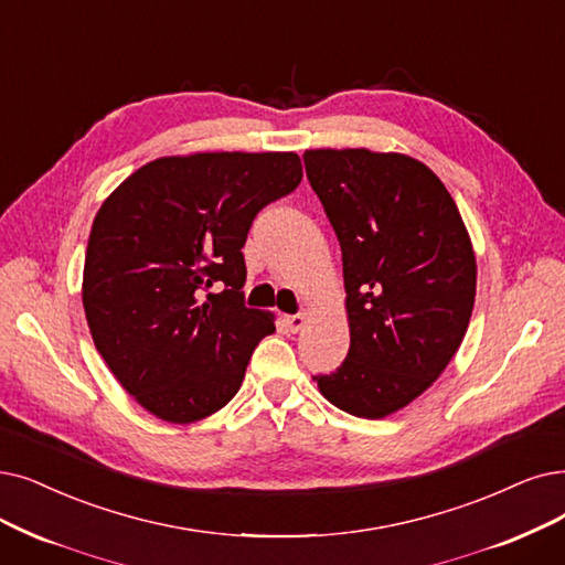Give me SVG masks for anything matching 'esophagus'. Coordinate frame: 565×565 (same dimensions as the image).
<instances>
[{
	"instance_id": "esophagus-1",
	"label": "esophagus",
	"mask_w": 565,
	"mask_h": 565,
	"mask_svg": "<svg viewBox=\"0 0 565 565\" xmlns=\"http://www.w3.org/2000/svg\"><path fill=\"white\" fill-rule=\"evenodd\" d=\"M285 327L291 331V333H297L303 324H306V312H297V315H285Z\"/></svg>"
}]
</instances>
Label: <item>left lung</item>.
<instances>
[{"label":"left lung","mask_w":565,"mask_h":565,"mask_svg":"<svg viewBox=\"0 0 565 565\" xmlns=\"http://www.w3.org/2000/svg\"><path fill=\"white\" fill-rule=\"evenodd\" d=\"M303 164L341 243L350 322L341 369L312 380L335 408L382 419L457 354L476 303V253L452 194L413 157L318 148Z\"/></svg>","instance_id":"1"}]
</instances>
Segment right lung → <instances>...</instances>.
Here are the masks:
<instances>
[{
    "instance_id": "right-lung-1",
    "label": "right lung",
    "mask_w": 565,
    "mask_h": 565,
    "mask_svg": "<svg viewBox=\"0 0 565 565\" xmlns=\"http://www.w3.org/2000/svg\"><path fill=\"white\" fill-rule=\"evenodd\" d=\"M297 152L152 160L104 201L89 232L83 308L95 348L154 417L227 405L274 312L245 308L241 247L255 215L301 183ZM217 288V292H209Z\"/></svg>"
}]
</instances>
